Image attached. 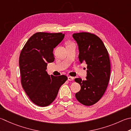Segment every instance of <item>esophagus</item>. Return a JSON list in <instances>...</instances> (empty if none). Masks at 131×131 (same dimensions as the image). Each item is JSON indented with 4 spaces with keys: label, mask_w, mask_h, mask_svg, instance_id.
Segmentation results:
<instances>
[{
    "label": "esophagus",
    "mask_w": 131,
    "mask_h": 131,
    "mask_svg": "<svg viewBox=\"0 0 131 131\" xmlns=\"http://www.w3.org/2000/svg\"><path fill=\"white\" fill-rule=\"evenodd\" d=\"M68 80H69V81H73V80H74V78H73V77H72L69 76V77H68Z\"/></svg>",
    "instance_id": "34e87169"
}]
</instances>
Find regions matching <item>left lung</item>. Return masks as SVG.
Here are the masks:
<instances>
[{
    "instance_id": "8db88e82",
    "label": "left lung",
    "mask_w": 131,
    "mask_h": 131,
    "mask_svg": "<svg viewBox=\"0 0 131 131\" xmlns=\"http://www.w3.org/2000/svg\"><path fill=\"white\" fill-rule=\"evenodd\" d=\"M79 49V61L87 64L85 80L75 78L81 90L75 94L79 102L90 106L98 102L106 91L110 80L111 66L108 51L103 41L88 32L74 33Z\"/></svg>"
}]
</instances>
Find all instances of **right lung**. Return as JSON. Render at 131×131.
I'll use <instances>...</instances> for the list:
<instances>
[{
  "mask_svg": "<svg viewBox=\"0 0 131 131\" xmlns=\"http://www.w3.org/2000/svg\"><path fill=\"white\" fill-rule=\"evenodd\" d=\"M65 36L62 33L37 32L30 37L19 57L23 88L33 103L46 107L54 101L60 87L68 79L66 75H48V63L54 61L53 49Z\"/></svg>",
  "mask_w": 131,
  "mask_h": 131,
  "instance_id": "obj_1",
  "label": "right lung"
}]
</instances>
